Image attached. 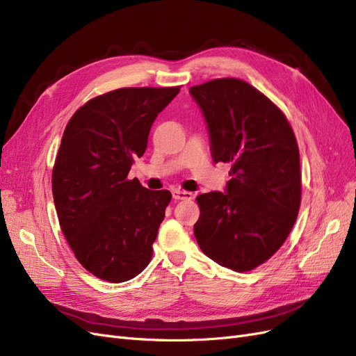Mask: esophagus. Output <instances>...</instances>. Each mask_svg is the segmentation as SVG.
<instances>
[{"instance_id":"obj_1","label":"esophagus","mask_w":356,"mask_h":356,"mask_svg":"<svg viewBox=\"0 0 356 356\" xmlns=\"http://www.w3.org/2000/svg\"><path fill=\"white\" fill-rule=\"evenodd\" d=\"M172 196H174L175 200H191L195 197V195L190 191H182V190H174L172 191Z\"/></svg>"}]
</instances>
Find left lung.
Here are the masks:
<instances>
[{
    "instance_id": "obj_1",
    "label": "left lung",
    "mask_w": 356,
    "mask_h": 356,
    "mask_svg": "<svg viewBox=\"0 0 356 356\" xmlns=\"http://www.w3.org/2000/svg\"><path fill=\"white\" fill-rule=\"evenodd\" d=\"M207 118L212 159L230 165L227 193L196 197L195 236L203 254L234 272H250L284 245L297 220L301 172L286 115L241 79L190 88Z\"/></svg>"
}]
</instances>
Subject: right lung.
Here are the masks:
<instances>
[{
	"label": "right lung",
	"instance_id": "1",
	"mask_svg": "<svg viewBox=\"0 0 356 356\" xmlns=\"http://www.w3.org/2000/svg\"><path fill=\"white\" fill-rule=\"evenodd\" d=\"M179 88H122L95 96L63 132L51 172L59 225L79 263L102 281H129L152 261L172 195L148 190L127 174Z\"/></svg>",
	"mask_w": 356,
	"mask_h": 356
}]
</instances>
